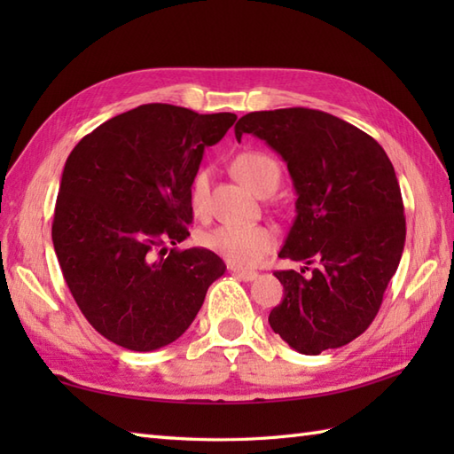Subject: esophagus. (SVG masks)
<instances>
[{
    "mask_svg": "<svg viewBox=\"0 0 454 454\" xmlns=\"http://www.w3.org/2000/svg\"><path fill=\"white\" fill-rule=\"evenodd\" d=\"M228 269H230V271H232L238 278H242V281H254V278L257 277V273H255V271H249V269H239V267H232V265H230Z\"/></svg>",
    "mask_w": 454,
    "mask_h": 454,
    "instance_id": "obj_1",
    "label": "esophagus"
}]
</instances>
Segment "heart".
<instances>
[{"mask_svg":"<svg viewBox=\"0 0 454 454\" xmlns=\"http://www.w3.org/2000/svg\"><path fill=\"white\" fill-rule=\"evenodd\" d=\"M234 173L257 195L269 187H277L281 179V168L275 158L265 152H242L236 156ZM210 171L200 168L191 179V207L195 215L202 216L208 210ZM200 244L210 252L224 257L238 267L255 265L265 254L271 252L277 242L273 228L265 224H218L200 234Z\"/></svg>","mask_w":454,"mask_h":454,"instance_id":"b5f03b06","label":"heart"}]
</instances>
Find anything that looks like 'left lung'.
I'll list each match as a JSON object with an SVG mask.
<instances>
[{
	"label": "left lung",
	"instance_id": "1",
	"mask_svg": "<svg viewBox=\"0 0 454 454\" xmlns=\"http://www.w3.org/2000/svg\"><path fill=\"white\" fill-rule=\"evenodd\" d=\"M234 130L281 153L298 195L278 257L306 267L275 271L285 296L269 324L302 355L347 345L379 314L406 242L392 161L369 134L316 109L247 113Z\"/></svg>",
	"mask_w": 454,
	"mask_h": 454
}]
</instances>
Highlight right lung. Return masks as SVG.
<instances>
[{"label": "right lung", "instance_id": "add662e5", "mask_svg": "<svg viewBox=\"0 0 454 454\" xmlns=\"http://www.w3.org/2000/svg\"><path fill=\"white\" fill-rule=\"evenodd\" d=\"M234 113L150 103L103 122L66 160L52 242L88 322L130 351L185 333L226 265L205 247L177 249L192 222L191 179Z\"/></svg>", "mask_w": 454, "mask_h": 454}]
</instances>
